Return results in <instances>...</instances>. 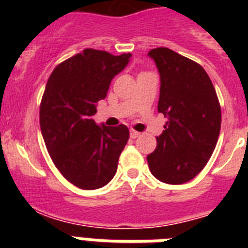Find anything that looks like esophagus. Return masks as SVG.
Segmentation results:
<instances>
[{"label":"esophagus","mask_w":248,"mask_h":248,"mask_svg":"<svg viewBox=\"0 0 248 248\" xmlns=\"http://www.w3.org/2000/svg\"><path fill=\"white\" fill-rule=\"evenodd\" d=\"M140 135L139 131L134 130V129H131L130 130V138H133V139H135V138H138Z\"/></svg>","instance_id":"1"}]
</instances>
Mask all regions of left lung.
<instances>
[{
  "label": "left lung",
  "mask_w": 248,
  "mask_h": 248,
  "mask_svg": "<svg viewBox=\"0 0 248 248\" xmlns=\"http://www.w3.org/2000/svg\"><path fill=\"white\" fill-rule=\"evenodd\" d=\"M148 54L160 73L157 111L168 122L146 159L157 180L180 185L194 179L211 157L220 135L221 107L199 63L165 47Z\"/></svg>",
  "instance_id": "left-lung-1"
}]
</instances>
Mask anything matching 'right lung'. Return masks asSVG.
<instances>
[{
  "mask_svg": "<svg viewBox=\"0 0 248 248\" xmlns=\"http://www.w3.org/2000/svg\"><path fill=\"white\" fill-rule=\"evenodd\" d=\"M130 57L87 48L57 65L46 85L39 108L41 131L56 168L77 187L99 189L117 172L128 128L99 126L93 115L95 103L107 97L111 79Z\"/></svg>",
  "mask_w": 248,
  "mask_h": 248,
  "instance_id": "add662e5",
  "label": "right lung"
}]
</instances>
